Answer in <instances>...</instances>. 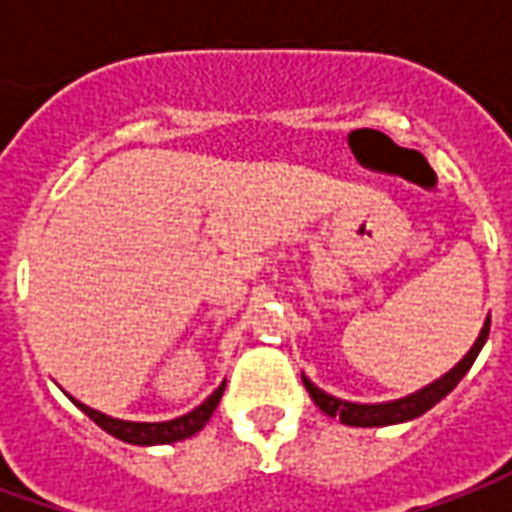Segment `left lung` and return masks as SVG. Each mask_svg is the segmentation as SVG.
<instances>
[{
  "label": "left lung",
  "instance_id": "obj_1",
  "mask_svg": "<svg viewBox=\"0 0 512 512\" xmlns=\"http://www.w3.org/2000/svg\"><path fill=\"white\" fill-rule=\"evenodd\" d=\"M488 329H491V318L485 321L483 332L477 337V343L469 354L463 356V362L452 367L447 376H441L439 381H433L425 389H419L414 395L400 397V400H392V403H376V406H365V403H348V400H340V397L326 395L323 389L312 384L310 378H304V386H307V392L315 400V406L321 408L323 414H329V417H340L343 425H354V428H381V425H397V422H406V419H414L419 414H425L428 408H433L439 403L441 397H447L458 386L463 376H466V370L474 365V359L480 354V348L488 340Z\"/></svg>",
  "mask_w": 512,
  "mask_h": 512
}]
</instances>
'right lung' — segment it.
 <instances>
[{
  "label": "right lung",
  "instance_id": "add662e5",
  "mask_svg": "<svg viewBox=\"0 0 512 512\" xmlns=\"http://www.w3.org/2000/svg\"><path fill=\"white\" fill-rule=\"evenodd\" d=\"M224 384L213 392L202 406H197L189 414H183L178 419H169V422H126V419H115V417H106L101 411H95V408H87L84 403H76V406L82 408L87 417L93 419L98 428H104L106 433H112L115 439L128 441V444H172V441L180 439H189L194 436L197 430L205 428V422L211 419V414L219 406V400H222Z\"/></svg>",
  "mask_w": 512,
  "mask_h": 512
}]
</instances>
